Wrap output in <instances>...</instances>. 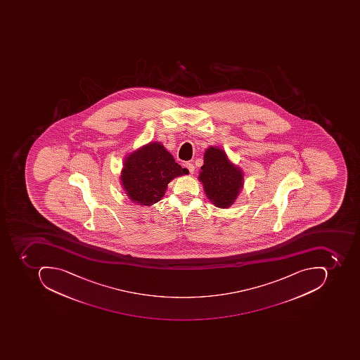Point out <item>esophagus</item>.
<instances>
[{
  "mask_svg": "<svg viewBox=\"0 0 360 360\" xmlns=\"http://www.w3.org/2000/svg\"><path fill=\"white\" fill-rule=\"evenodd\" d=\"M185 167L188 169L189 173H191V174H193V172H195V165H193V163L187 162L186 163Z\"/></svg>",
  "mask_w": 360,
  "mask_h": 360,
  "instance_id": "esophagus-1",
  "label": "esophagus"
}]
</instances>
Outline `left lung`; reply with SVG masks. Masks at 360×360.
Returning <instances> with one entry per match:
<instances>
[{
  "label": "left lung",
  "mask_w": 360,
  "mask_h": 360,
  "mask_svg": "<svg viewBox=\"0 0 360 360\" xmlns=\"http://www.w3.org/2000/svg\"><path fill=\"white\" fill-rule=\"evenodd\" d=\"M205 163L200 171L199 181L215 207L227 209L233 205L243 187V173L229 161L225 151L210 147L205 153Z\"/></svg>",
  "instance_id": "left-lung-1"
}]
</instances>
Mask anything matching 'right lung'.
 I'll return each instance as SVG.
<instances>
[{"mask_svg": "<svg viewBox=\"0 0 360 360\" xmlns=\"http://www.w3.org/2000/svg\"><path fill=\"white\" fill-rule=\"evenodd\" d=\"M160 143H147L127 155L121 171V184L129 199L139 205H153L160 201L167 184L187 174Z\"/></svg>", "mask_w": 360, "mask_h": 360, "instance_id": "1", "label": "right lung"}]
</instances>
